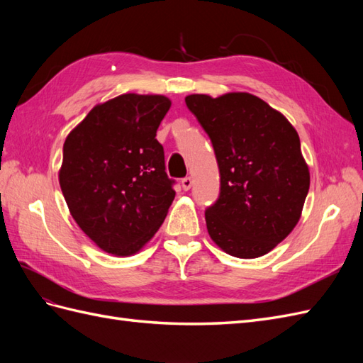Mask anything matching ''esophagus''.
I'll return each instance as SVG.
<instances>
[{
  "mask_svg": "<svg viewBox=\"0 0 363 363\" xmlns=\"http://www.w3.org/2000/svg\"><path fill=\"white\" fill-rule=\"evenodd\" d=\"M191 186H192V179H191V177H184V179L182 180V188H183V191H189Z\"/></svg>",
  "mask_w": 363,
  "mask_h": 363,
  "instance_id": "34e87169",
  "label": "esophagus"
}]
</instances>
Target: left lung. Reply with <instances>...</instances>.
I'll list each match as a JSON object with an SVG mask.
<instances>
[{"instance_id": "8db88e82", "label": "left lung", "mask_w": 363, "mask_h": 363, "mask_svg": "<svg viewBox=\"0 0 363 363\" xmlns=\"http://www.w3.org/2000/svg\"><path fill=\"white\" fill-rule=\"evenodd\" d=\"M186 106L212 140L221 189L206 224L227 255H267L298 223L311 174L289 121L259 96L194 94Z\"/></svg>"}]
</instances>
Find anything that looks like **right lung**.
Returning <instances> with one entry per match:
<instances>
[{
	"label": "right lung",
	"mask_w": 363,
	"mask_h": 363,
	"mask_svg": "<svg viewBox=\"0 0 363 363\" xmlns=\"http://www.w3.org/2000/svg\"><path fill=\"white\" fill-rule=\"evenodd\" d=\"M163 95L96 104L63 144L59 182L75 223L103 251L131 256L156 235L175 196L156 139Z\"/></svg>",
	"instance_id": "add662e5"
}]
</instances>
